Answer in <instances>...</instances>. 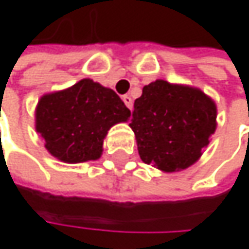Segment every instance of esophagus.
<instances>
[{
  "label": "esophagus",
  "instance_id": "1",
  "mask_svg": "<svg viewBox=\"0 0 249 249\" xmlns=\"http://www.w3.org/2000/svg\"><path fill=\"white\" fill-rule=\"evenodd\" d=\"M123 101H124V104L126 105V108L132 109V98H131V96L124 95V96H123Z\"/></svg>",
  "mask_w": 249,
  "mask_h": 249
}]
</instances>
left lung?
<instances>
[{
    "instance_id": "obj_1",
    "label": "left lung",
    "mask_w": 249,
    "mask_h": 249,
    "mask_svg": "<svg viewBox=\"0 0 249 249\" xmlns=\"http://www.w3.org/2000/svg\"><path fill=\"white\" fill-rule=\"evenodd\" d=\"M144 163L163 172L193 164L216 128V107L202 90L156 80L135 99L131 124Z\"/></svg>"
}]
</instances>
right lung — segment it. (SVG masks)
Listing matches in <instances>:
<instances>
[{
  "mask_svg": "<svg viewBox=\"0 0 249 249\" xmlns=\"http://www.w3.org/2000/svg\"><path fill=\"white\" fill-rule=\"evenodd\" d=\"M129 115L131 111L112 89L83 79L40 99L36 129L52 156L65 163H83L101 157L108 129Z\"/></svg>",
  "mask_w": 249,
  "mask_h": 249,
  "instance_id": "right-lung-1",
  "label": "right lung"
}]
</instances>
